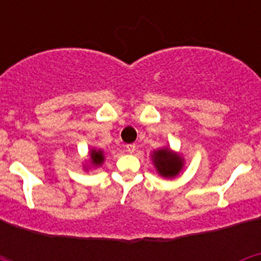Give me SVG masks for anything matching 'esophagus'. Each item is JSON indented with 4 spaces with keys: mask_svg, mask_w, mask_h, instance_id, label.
Here are the masks:
<instances>
[{
    "mask_svg": "<svg viewBox=\"0 0 261 261\" xmlns=\"http://www.w3.org/2000/svg\"><path fill=\"white\" fill-rule=\"evenodd\" d=\"M125 150L128 151V153H130V154L135 153V151H136V145L135 144H128L125 146Z\"/></svg>",
    "mask_w": 261,
    "mask_h": 261,
    "instance_id": "obj_1",
    "label": "esophagus"
}]
</instances>
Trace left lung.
<instances>
[{
  "mask_svg": "<svg viewBox=\"0 0 261 261\" xmlns=\"http://www.w3.org/2000/svg\"><path fill=\"white\" fill-rule=\"evenodd\" d=\"M150 156L158 175L165 179L176 177L184 167L183 156L168 146L159 147L156 150H153Z\"/></svg>",
  "mask_w": 261,
  "mask_h": 261,
  "instance_id": "left-lung-1",
  "label": "left lung"
}]
</instances>
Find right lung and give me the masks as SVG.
<instances>
[{
	"label": "right lung",
	"instance_id": "add662e5",
	"mask_svg": "<svg viewBox=\"0 0 261 261\" xmlns=\"http://www.w3.org/2000/svg\"><path fill=\"white\" fill-rule=\"evenodd\" d=\"M105 151L102 149H96V147H91L89 150V159L85 161L84 165V170H90V168H96L100 167V166L105 163Z\"/></svg>",
	"mask_w": 261,
	"mask_h": 261
}]
</instances>
